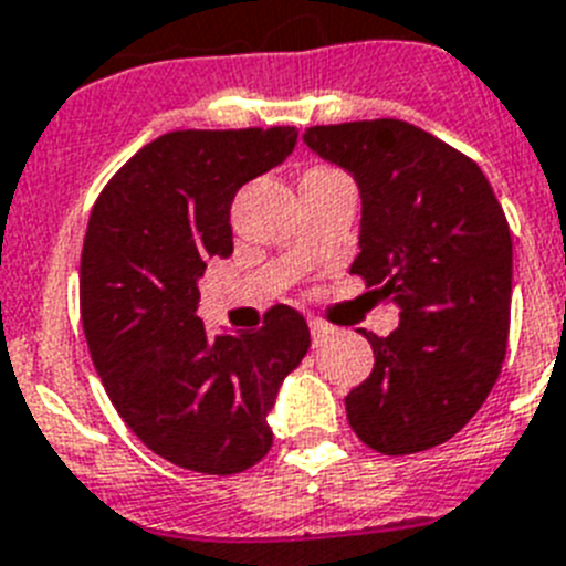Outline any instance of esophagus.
<instances>
[{"instance_id": "obj_1", "label": "esophagus", "mask_w": 566, "mask_h": 566, "mask_svg": "<svg viewBox=\"0 0 566 566\" xmlns=\"http://www.w3.org/2000/svg\"><path fill=\"white\" fill-rule=\"evenodd\" d=\"M334 334V327L325 325V322L319 319H311V336H313V345H322V342L327 339V336Z\"/></svg>"}]
</instances>
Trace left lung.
<instances>
[{
  "label": "left lung",
  "mask_w": 566,
  "mask_h": 566,
  "mask_svg": "<svg viewBox=\"0 0 566 566\" xmlns=\"http://www.w3.org/2000/svg\"><path fill=\"white\" fill-rule=\"evenodd\" d=\"M311 151L354 175L363 198L350 273L400 307V327L365 334L374 371L345 397L374 452L446 443L501 374L512 302V235L481 166L406 120L313 126Z\"/></svg>",
  "instance_id": "left-lung-1"
}]
</instances>
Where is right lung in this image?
Listing matches in <instances>:
<instances>
[{
	"label": "right lung",
	"mask_w": 566,
	"mask_h": 566,
	"mask_svg": "<svg viewBox=\"0 0 566 566\" xmlns=\"http://www.w3.org/2000/svg\"><path fill=\"white\" fill-rule=\"evenodd\" d=\"M293 126L169 132L146 144L94 203L80 259L92 363L123 422L189 472L235 474L273 446L270 408L311 348L287 305L264 327L210 336L198 279L232 253L230 207L296 146Z\"/></svg>",
	"instance_id": "right-lung-1"
}]
</instances>
